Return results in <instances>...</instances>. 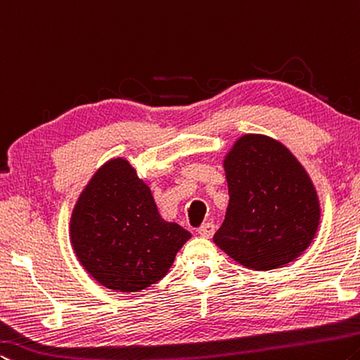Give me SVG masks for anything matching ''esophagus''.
<instances>
[{"instance_id": "esophagus-1", "label": "esophagus", "mask_w": 360, "mask_h": 360, "mask_svg": "<svg viewBox=\"0 0 360 360\" xmlns=\"http://www.w3.org/2000/svg\"><path fill=\"white\" fill-rule=\"evenodd\" d=\"M215 233V225L214 223H204V225H201L198 228V234L202 236V238H212Z\"/></svg>"}]
</instances>
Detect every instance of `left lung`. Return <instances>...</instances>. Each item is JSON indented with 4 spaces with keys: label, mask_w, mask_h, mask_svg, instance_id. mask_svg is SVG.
<instances>
[{
    "label": "left lung",
    "mask_w": 360,
    "mask_h": 360,
    "mask_svg": "<svg viewBox=\"0 0 360 360\" xmlns=\"http://www.w3.org/2000/svg\"><path fill=\"white\" fill-rule=\"evenodd\" d=\"M223 167L229 202L214 243L255 271L281 268L302 255L317 233L321 205L297 158L278 140L245 134Z\"/></svg>",
    "instance_id": "1"
}]
</instances>
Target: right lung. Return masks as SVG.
Masks as SVG:
<instances>
[{
	"instance_id": "1",
	"label": "right lung",
	"mask_w": 360,
	"mask_h": 360,
	"mask_svg": "<svg viewBox=\"0 0 360 360\" xmlns=\"http://www.w3.org/2000/svg\"><path fill=\"white\" fill-rule=\"evenodd\" d=\"M190 238L161 219L150 186L124 158L110 159L94 174L70 220L82 268L116 292H140L161 281Z\"/></svg>"
}]
</instances>
